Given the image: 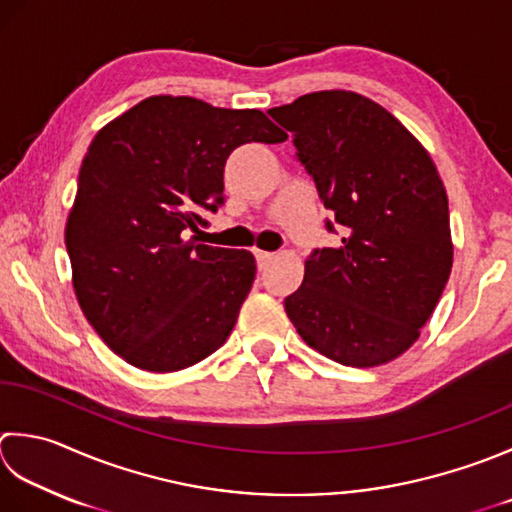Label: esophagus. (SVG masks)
<instances>
[{
  "label": "esophagus",
  "mask_w": 512,
  "mask_h": 512,
  "mask_svg": "<svg viewBox=\"0 0 512 512\" xmlns=\"http://www.w3.org/2000/svg\"><path fill=\"white\" fill-rule=\"evenodd\" d=\"M253 253H255V259H257V268H259V270H264V268L268 266L270 259H273V253H268V250H259V248H255Z\"/></svg>",
  "instance_id": "1"
}]
</instances>
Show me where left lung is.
I'll return each mask as SVG.
<instances>
[{"label": "left lung", "instance_id": "1", "mask_svg": "<svg viewBox=\"0 0 512 512\" xmlns=\"http://www.w3.org/2000/svg\"><path fill=\"white\" fill-rule=\"evenodd\" d=\"M268 115L346 233L315 250L284 299L299 337L333 362L370 368L417 342L453 268L448 197L422 142L353 90H317ZM333 230V224H326Z\"/></svg>", "mask_w": 512, "mask_h": 512}]
</instances>
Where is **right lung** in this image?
<instances>
[{
    "label": "right lung",
    "instance_id": "obj_1",
    "mask_svg": "<svg viewBox=\"0 0 512 512\" xmlns=\"http://www.w3.org/2000/svg\"><path fill=\"white\" fill-rule=\"evenodd\" d=\"M286 137L257 108L173 95L142 99L95 135L64 239L79 308L124 362L175 373L226 342L255 257L186 235L224 202L237 146Z\"/></svg>",
    "mask_w": 512,
    "mask_h": 512
}]
</instances>
